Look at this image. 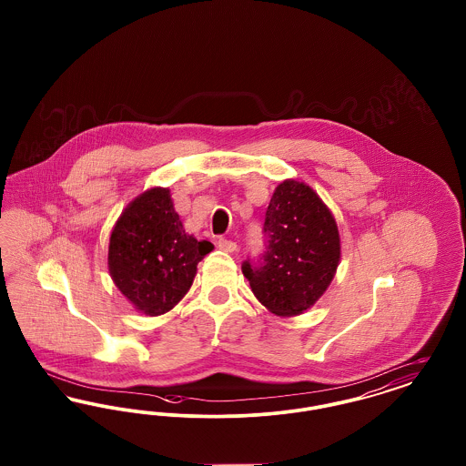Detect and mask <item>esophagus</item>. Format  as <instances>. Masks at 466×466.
<instances>
[{
  "label": "esophagus",
  "instance_id": "1",
  "mask_svg": "<svg viewBox=\"0 0 466 466\" xmlns=\"http://www.w3.org/2000/svg\"><path fill=\"white\" fill-rule=\"evenodd\" d=\"M217 244H218V248H220V249H223V251H228V253L236 251V248H238V244L234 243V241H230V239H225V238H220Z\"/></svg>",
  "mask_w": 466,
  "mask_h": 466
}]
</instances>
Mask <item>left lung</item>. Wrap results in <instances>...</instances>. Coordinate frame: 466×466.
<instances>
[{"mask_svg": "<svg viewBox=\"0 0 466 466\" xmlns=\"http://www.w3.org/2000/svg\"><path fill=\"white\" fill-rule=\"evenodd\" d=\"M264 234L258 264H243L251 291L276 316L302 314L327 291L340 260L332 211L309 185L285 179L268 202Z\"/></svg>", "mask_w": 466, "mask_h": 466, "instance_id": "1", "label": "left lung"}]
</instances>
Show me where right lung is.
Listing matches in <instances>:
<instances>
[{
	"mask_svg": "<svg viewBox=\"0 0 466 466\" xmlns=\"http://www.w3.org/2000/svg\"><path fill=\"white\" fill-rule=\"evenodd\" d=\"M213 249L188 236L169 188H150L122 211L111 230L108 268L124 297L147 316L173 309L190 289L198 264Z\"/></svg>",
	"mask_w": 466,
	"mask_h": 466,
	"instance_id": "right-lung-1",
	"label": "right lung"
}]
</instances>
